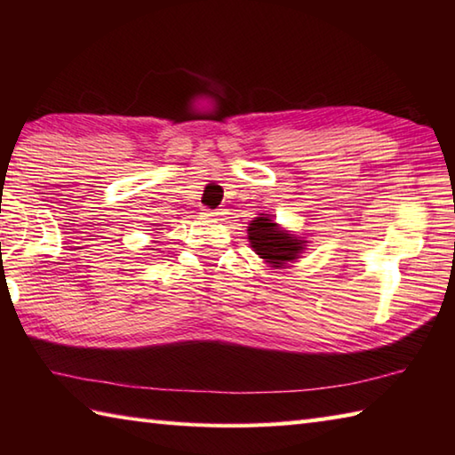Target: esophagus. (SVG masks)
<instances>
[{"instance_id":"obj_1","label":"esophagus","mask_w":455,"mask_h":455,"mask_svg":"<svg viewBox=\"0 0 455 455\" xmlns=\"http://www.w3.org/2000/svg\"><path fill=\"white\" fill-rule=\"evenodd\" d=\"M222 215H225L222 211H209V209L203 211V217H205V219H220Z\"/></svg>"}]
</instances>
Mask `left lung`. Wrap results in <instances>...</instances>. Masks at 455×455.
Instances as JSON below:
<instances>
[{"instance_id": "1", "label": "left lung", "mask_w": 455, "mask_h": 455, "mask_svg": "<svg viewBox=\"0 0 455 455\" xmlns=\"http://www.w3.org/2000/svg\"><path fill=\"white\" fill-rule=\"evenodd\" d=\"M248 240L254 252L274 269H282L297 259L307 244V240L279 228L277 222L264 212L250 222Z\"/></svg>"}]
</instances>
